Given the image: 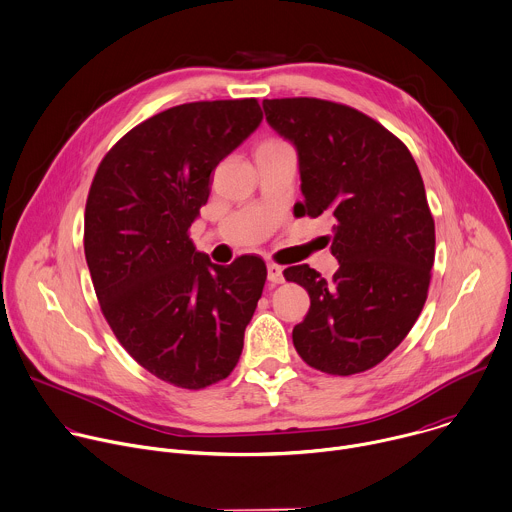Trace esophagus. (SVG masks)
Segmentation results:
<instances>
[{
    "label": "esophagus",
    "mask_w": 512,
    "mask_h": 512,
    "mask_svg": "<svg viewBox=\"0 0 512 512\" xmlns=\"http://www.w3.org/2000/svg\"><path fill=\"white\" fill-rule=\"evenodd\" d=\"M267 279L277 285V283H283V267H279L277 263H269L267 265Z\"/></svg>",
    "instance_id": "1"
}]
</instances>
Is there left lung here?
I'll list each match as a JSON object with an SVG mask.
<instances>
[{"mask_svg": "<svg viewBox=\"0 0 512 512\" xmlns=\"http://www.w3.org/2000/svg\"><path fill=\"white\" fill-rule=\"evenodd\" d=\"M267 122L297 148L301 217L331 221L339 269L283 271L311 299L293 327L301 360L331 376L386 360L416 323L430 287L436 235L408 146L364 112L319 98L263 100Z\"/></svg>", "mask_w": 512, "mask_h": 512, "instance_id": "obj_1", "label": "left lung"}]
</instances>
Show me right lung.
I'll list each match as a JSON object with an SVG mask.
<instances>
[{
	"mask_svg": "<svg viewBox=\"0 0 512 512\" xmlns=\"http://www.w3.org/2000/svg\"><path fill=\"white\" fill-rule=\"evenodd\" d=\"M261 118L257 98L173 106L126 132L90 185L84 253L100 309L120 346L177 388L235 370L263 293L261 257L215 265L189 239L211 173Z\"/></svg>",
	"mask_w": 512,
	"mask_h": 512,
	"instance_id": "obj_1",
	"label": "right lung"
}]
</instances>
